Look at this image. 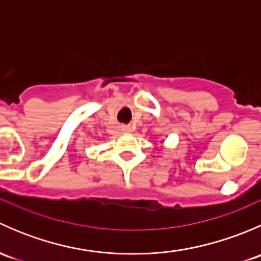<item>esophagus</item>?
<instances>
[{
	"mask_svg": "<svg viewBox=\"0 0 261 261\" xmlns=\"http://www.w3.org/2000/svg\"><path fill=\"white\" fill-rule=\"evenodd\" d=\"M121 130H122L123 133L128 134V133H131V131H133V127H131L130 125H123V126H121Z\"/></svg>",
	"mask_w": 261,
	"mask_h": 261,
	"instance_id": "obj_1",
	"label": "esophagus"
}]
</instances>
